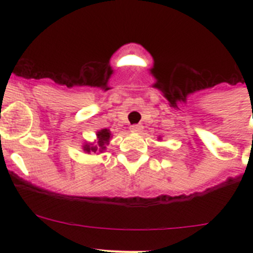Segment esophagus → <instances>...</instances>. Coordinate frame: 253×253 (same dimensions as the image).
I'll list each match as a JSON object with an SVG mask.
<instances>
[{
    "mask_svg": "<svg viewBox=\"0 0 253 253\" xmlns=\"http://www.w3.org/2000/svg\"><path fill=\"white\" fill-rule=\"evenodd\" d=\"M143 129V126L142 125H132V126H129V131L133 132V133H139V132H142Z\"/></svg>",
    "mask_w": 253,
    "mask_h": 253,
    "instance_id": "34e87169",
    "label": "esophagus"
}]
</instances>
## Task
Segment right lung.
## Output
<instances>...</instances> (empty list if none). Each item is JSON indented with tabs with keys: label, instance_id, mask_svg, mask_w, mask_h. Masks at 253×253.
Instances as JSON below:
<instances>
[{
	"label": "right lung",
	"instance_id": "obj_1",
	"mask_svg": "<svg viewBox=\"0 0 253 253\" xmlns=\"http://www.w3.org/2000/svg\"><path fill=\"white\" fill-rule=\"evenodd\" d=\"M110 136H111V133H110V131H109V129H106V128H104V129H101V131H99L98 132V138H99V141H98V147H90V145H85V147H84V150H85V152H88V153H90V152H94L95 153L96 150H104L105 149V145L108 144V142H109V139H110Z\"/></svg>",
	"mask_w": 253,
	"mask_h": 253
}]
</instances>
